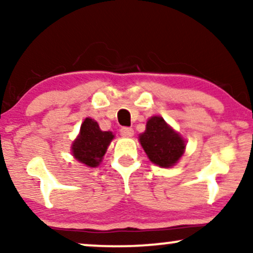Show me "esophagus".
Returning <instances> with one entry per match:
<instances>
[{"mask_svg":"<svg viewBox=\"0 0 253 253\" xmlns=\"http://www.w3.org/2000/svg\"><path fill=\"white\" fill-rule=\"evenodd\" d=\"M120 134L124 136H132L134 134V130H133V128H130V127H121Z\"/></svg>","mask_w":253,"mask_h":253,"instance_id":"1","label":"esophagus"}]
</instances>
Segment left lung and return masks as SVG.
<instances>
[{
  "label": "left lung",
  "mask_w": 253,
  "mask_h": 253,
  "mask_svg": "<svg viewBox=\"0 0 253 253\" xmlns=\"http://www.w3.org/2000/svg\"><path fill=\"white\" fill-rule=\"evenodd\" d=\"M139 140L150 161L162 168L175 165L184 152V140L161 117L147 121L146 130L139 135Z\"/></svg>",
  "instance_id": "1"
}]
</instances>
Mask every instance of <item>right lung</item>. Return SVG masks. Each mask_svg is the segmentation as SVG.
<instances>
[{
    "instance_id": "1",
    "label": "right lung",
    "mask_w": 253,
    "mask_h": 253,
    "mask_svg": "<svg viewBox=\"0 0 253 253\" xmlns=\"http://www.w3.org/2000/svg\"><path fill=\"white\" fill-rule=\"evenodd\" d=\"M113 138L112 132H103L96 121L86 118L81 126L80 135L72 144V155L86 167H97Z\"/></svg>"
}]
</instances>
